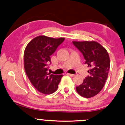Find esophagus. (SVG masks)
I'll return each mask as SVG.
<instances>
[{"instance_id": "1", "label": "esophagus", "mask_w": 125, "mask_h": 125, "mask_svg": "<svg viewBox=\"0 0 125 125\" xmlns=\"http://www.w3.org/2000/svg\"><path fill=\"white\" fill-rule=\"evenodd\" d=\"M67 75H69V76H72V77L75 76V75L74 74H71V73H67Z\"/></svg>"}]
</instances>
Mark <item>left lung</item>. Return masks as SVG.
I'll use <instances>...</instances> for the list:
<instances>
[{
    "instance_id": "8db88e82",
    "label": "left lung",
    "mask_w": 125,
    "mask_h": 125,
    "mask_svg": "<svg viewBox=\"0 0 125 125\" xmlns=\"http://www.w3.org/2000/svg\"><path fill=\"white\" fill-rule=\"evenodd\" d=\"M73 44L82 53L85 63L90 67V75L86 77L76 90L80 95L90 98L97 95L103 88L108 75L110 60L107 51L95 41H73Z\"/></svg>"
}]
</instances>
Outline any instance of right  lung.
<instances>
[{
    "mask_svg": "<svg viewBox=\"0 0 125 125\" xmlns=\"http://www.w3.org/2000/svg\"><path fill=\"white\" fill-rule=\"evenodd\" d=\"M65 38L38 36L29 42L24 53V68L32 85L39 92L50 94L57 90L62 75L47 72L50 55L54 53Z\"/></svg>",
    "mask_w": 125,
    "mask_h": 125,
    "instance_id": "add662e5",
    "label": "right lung"
}]
</instances>
